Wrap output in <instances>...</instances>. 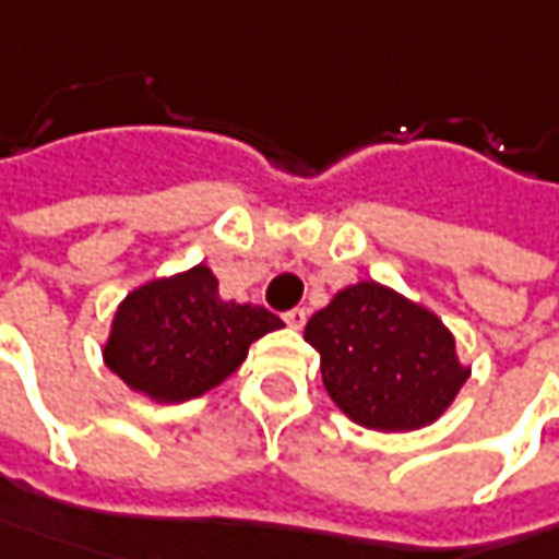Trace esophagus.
<instances>
[{
    "label": "esophagus",
    "instance_id": "obj_1",
    "mask_svg": "<svg viewBox=\"0 0 559 559\" xmlns=\"http://www.w3.org/2000/svg\"><path fill=\"white\" fill-rule=\"evenodd\" d=\"M284 322L300 331V328L306 325V309H290V312H284Z\"/></svg>",
    "mask_w": 559,
    "mask_h": 559
}]
</instances>
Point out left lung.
Returning a JSON list of instances; mask_svg holds the SVG:
<instances>
[{"mask_svg":"<svg viewBox=\"0 0 559 559\" xmlns=\"http://www.w3.org/2000/svg\"><path fill=\"white\" fill-rule=\"evenodd\" d=\"M328 397L356 425L413 431L444 416L469 378L450 328L403 294L359 281L306 322Z\"/></svg>","mask_w":559,"mask_h":559,"instance_id":"obj_1","label":"left lung"}]
</instances>
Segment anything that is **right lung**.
Wrapping results in <instances>:
<instances>
[{
	"label": "right lung",
	"instance_id": "add662e5",
	"mask_svg": "<svg viewBox=\"0 0 559 559\" xmlns=\"http://www.w3.org/2000/svg\"><path fill=\"white\" fill-rule=\"evenodd\" d=\"M284 328L253 304L222 300L209 265L131 290L115 309L103 359L131 391L183 403L218 388L247 359L250 344Z\"/></svg>",
	"mask_w": 559,
	"mask_h": 559
}]
</instances>
